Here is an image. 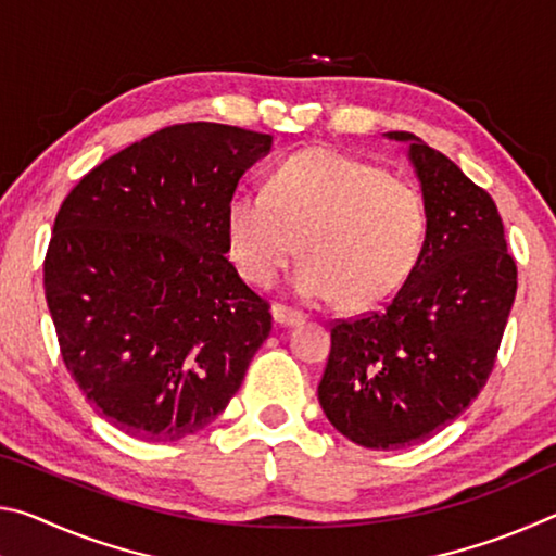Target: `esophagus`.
Wrapping results in <instances>:
<instances>
[{
  "instance_id": "obj_1",
  "label": "esophagus",
  "mask_w": 556,
  "mask_h": 556,
  "mask_svg": "<svg viewBox=\"0 0 556 556\" xmlns=\"http://www.w3.org/2000/svg\"><path fill=\"white\" fill-rule=\"evenodd\" d=\"M271 316H275V324L277 326H299V324H304V314H299V312H294V308L281 306V304L271 306Z\"/></svg>"
}]
</instances>
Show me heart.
Instances as JSON below:
<instances>
[{
  "instance_id": "1",
  "label": "heart",
  "mask_w": 556,
  "mask_h": 556,
  "mask_svg": "<svg viewBox=\"0 0 556 556\" xmlns=\"http://www.w3.org/2000/svg\"><path fill=\"white\" fill-rule=\"evenodd\" d=\"M228 250L250 285L267 287L306 255L294 289L306 301L365 308L402 287L425 242L417 188L375 164L314 147L281 162L267 191H240L228 205Z\"/></svg>"
}]
</instances>
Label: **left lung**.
<instances>
[{
	"label": "left lung",
	"mask_w": 556,
	"mask_h": 556,
	"mask_svg": "<svg viewBox=\"0 0 556 556\" xmlns=\"http://www.w3.org/2000/svg\"><path fill=\"white\" fill-rule=\"evenodd\" d=\"M427 232L409 277L380 312L331 328L318 382L328 421L357 446L404 448L451 425L491 378L517 291L495 201L409 131Z\"/></svg>",
	"instance_id": "1"
}]
</instances>
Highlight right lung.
Here are the masks:
<instances>
[{"label":"right lung","mask_w":556,"mask_h":556,"mask_svg":"<svg viewBox=\"0 0 556 556\" xmlns=\"http://www.w3.org/2000/svg\"><path fill=\"white\" fill-rule=\"evenodd\" d=\"M271 135L172 125L65 195L43 260L71 378L119 431L176 441L208 427L271 331L228 255V205Z\"/></svg>","instance_id":"obj_1"}]
</instances>
